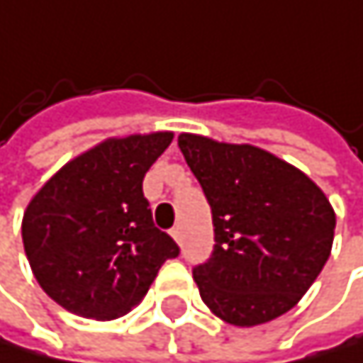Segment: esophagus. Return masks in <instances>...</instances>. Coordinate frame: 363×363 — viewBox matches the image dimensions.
<instances>
[{
	"mask_svg": "<svg viewBox=\"0 0 363 363\" xmlns=\"http://www.w3.org/2000/svg\"><path fill=\"white\" fill-rule=\"evenodd\" d=\"M171 235H173V238H175L177 242H182V227H179V225L173 227V229H171Z\"/></svg>",
	"mask_w": 363,
	"mask_h": 363,
	"instance_id": "34e87169",
	"label": "esophagus"
}]
</instances>
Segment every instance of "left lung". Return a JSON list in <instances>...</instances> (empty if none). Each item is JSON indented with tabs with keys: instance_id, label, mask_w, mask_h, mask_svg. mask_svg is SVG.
Instances as JSON below:
<instances>
[{
	"instance_id": "1",
	"label": "left lung",
	"mask_w": 363,
	"mask_h": 363,
	"mask_svg": "<svg viewBox=\"0 0 363 363\" xmlns=\"http://www.w3.org/2000/svg\"><path fill=\"white\" fill-rule=\"evenodd\" d=\"M212 208L214 251L192 270L220 320L255 327L301 301L329 259L335 212L296 167L253 145L179 134Z\"/></svg>"
}]
</instances>
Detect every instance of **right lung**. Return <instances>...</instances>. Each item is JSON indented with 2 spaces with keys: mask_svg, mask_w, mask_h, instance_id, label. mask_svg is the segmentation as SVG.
I'll use <instances>...</instances> for the list:
<instances>
[{
  "mask_svg": "<svg viewBox=\"0 0 363 363\" xmlns=\"http://www.w3.org/2000/svg\"><path fill=\"white\" fill-rule=\"evenodd\" d=\"M171 132L108 138L53 175L26 208L21 235L40 288L67 312L112 320L136 307L160 266L179 255L153 225L145 173Z\"/></svg>",
  "mask_w": 363,
  "mask_h": 363,
  "instance_id": "add662e5",
  "label": "right lung"
}]
</instances>
